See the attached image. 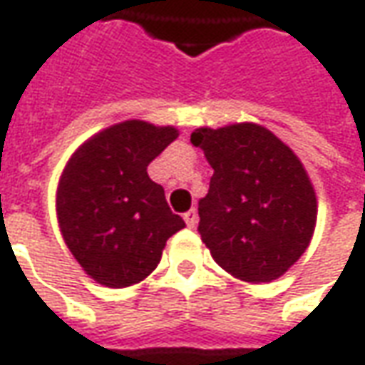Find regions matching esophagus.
<instances>
[{
  "instance_id": "1",
  "label": "esophagus",
  "mask_w": 365,
  "mask_h": 365,
  "mask_svg": "<svg viewBox=\"0 0 365 365\" xmlns=\"http://www.w3.org/2000/svg\"><path fill=\"white\" fill-rule=\"evenodd\" d=\"M183 219H185V225L190 227V229H193V227L197 225V211H195V209H190V211L183 215Z\"/></svg>"
}]
</instances>
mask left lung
I'll return each instance as SVG.
<instances>
[{
  "instance_id": "left-lung-1",
  "label": "left lung",
  "mask_w": 365,
  "mask_h": 365,
  "mask_svg": "<svg viewBox=\"0 0 365 365\" xmlns=\"http://www.w3.org/2000/svg\"><path fill=\"white\" fill-rule=\"evenodd\" d=\"M213 175L200 200V231L221 269L245 282H271L302 257L316 225V193L302 162L253 122L197 128Z\"/></svg>"
}]
</instances>
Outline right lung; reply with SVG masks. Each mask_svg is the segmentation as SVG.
<instances>
[{
	"mask_svg": "<svg viewBox=\"0 0 365 365\" xmlns=\"http://www.w3.org/2000/svg\"><path fill=\"white\" fill-rule=\"evenodd\" d=\"M178 138L174 126L114 124L88 138L63 170L57 217L63 239L85 272L110 289L144 280L165 241L185 227L148 165Z\"/></svg>",
	"mask_w": 365,
	"mask_h": 365,
	"instance_id": "obj_1",
	"label": "right lung"
}]
</instances>
